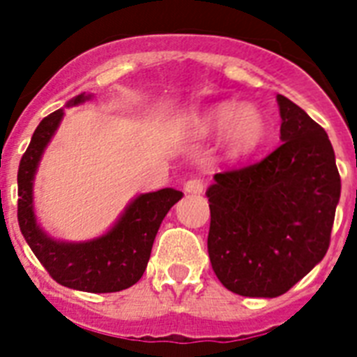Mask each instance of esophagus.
<instances>
[{"label": "esophagus", "instance_id": "obj_1", "mask_svg": "<svg viewBox=\"0 0 357 357\" xmlns=\"http://www.w3.org/2000/svg\"><path fill=\"white\" fill-rule=\"evenodd\" d=\"M183 189L185 192H189V195H202V192L206 190V181L200 178H192L185 183Z\"/></svg>", "mask_w": 357, "mask_h": 357}]
</instances>
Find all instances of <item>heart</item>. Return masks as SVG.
Masks as SVG:
<instances>
[{
	"mask_svg": "<svg viewBox=\"0 0 357 357\" xmlns=\"http://www.w3.org/2000/svg\"><path fill=\"white\" fill-rule=\"evenodd\" d=\"M206 129L222 131V144L231 157L254 153L266 137L265 119L252 105H220L206 120Z\"/></svg>",
	"mask_w": 357,
	"mask_h": 357,
	"instance_id": "heart-1",
	"label": "heart"
}]
</instances>
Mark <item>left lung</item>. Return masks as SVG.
Here are the masks:
<instances>
[{"instance_id": "8db88e82", "label": "left lung", "mask_w": 357, "mask_h": 357, "mask_svg": "<svg viewBox=\"0 0 357 357\" xmlns=\"http://www.w3.org/2000/svg\"><path fill=\"white\" fill-rule=\"evenodd\" d=\"M283 144L259 162L215 174L207 252L224 287L274 298L321 263L341 178L326 131L278 94Z\"/></svg>"}]
</instances>
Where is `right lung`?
<instances>
[{
	"instance_id": "obj_1",
	"label": "right lung",
	"mask_w": 357,
	"mask_h": 357,
	"mask_svg": "<svg viewBox=\"0 0 357 357\" xmlns=\"http://www.w3.org/2000/svg\"><path fill=\"white\" fill-rule=\"evenodd\" d=\"M85 94L68 105L86 102ZM64 111L59 109L38 123L18 168V224L33 254L50 276L64 287L86 293H116L139 282L150 259L157 229L183 192L161 189L137 196L119 222L102 237L86 243H63L42 231L33 211V179L47 142L57 131Z\"/></svg>"
}]
</instances>
